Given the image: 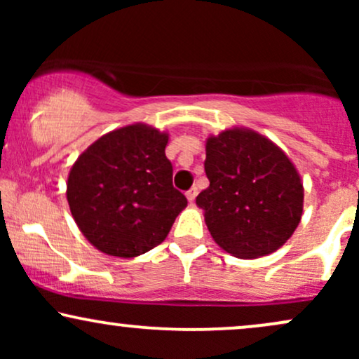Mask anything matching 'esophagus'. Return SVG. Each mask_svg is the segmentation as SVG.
<instances>
[{
	"label": "esophagus",
	"instance_id": "1",
	"mask_svg": "<svg viewBox=\"0 0 359 359\" xmlns=\"http://www.w3.org/2000/svg\"><path fill=\"white\" fill-rule=\"evenodd\" d=\"M185 196H187L189 203H194V199H196V196H197V189H196V187L189 189V191L185 192Z\"/></svg>",
	"mask_w": 359,
	"mask_h": 359
}]
</instances>
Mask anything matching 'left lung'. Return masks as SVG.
<instances>
[{
    "instance_id": "8db88e82",
    "label": "left lung",
    "mask_w": 359,
    "mask_h": 359,
    "mask_svg": "<svg viewBox=\"0 0 359 359\" xmlns=\"http://www.w3.org/2000/svg\"><path fill=\"white\" fill-rule=\"evenodd\" d=\"M209 187L196 197L214 241L238 258L278 250L302 216L304 189L288 156L251 130H226L205 145Z\"/></svg>"
}]
</instances>
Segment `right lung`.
Returning <instances> with one entry per match:
<instances>
[{
    "label": "right lung",
    "instance_id": "1",
    "mask_svg": "<svg viewBox=\"0 0 359 359\" xmlns=\"http://www.w3.org/2000/svg\"><path fill=\"white\" fill-rule=\"evenodd\" d=\"M168 137L131 125L94 142L74 163L67 201L77 226L102 253L133 258L167 238L187 199L172 184Z\"/></svg>",
    "mask_w": 359,
    "mask_h": 359
}]
</instances>
